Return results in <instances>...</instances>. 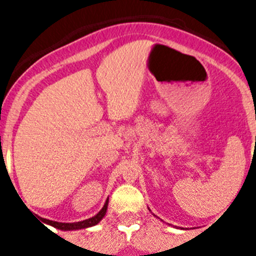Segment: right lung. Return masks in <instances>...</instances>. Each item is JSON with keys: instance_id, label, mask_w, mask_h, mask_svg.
I'll use <instances>...</instances> for the list:
<instances>
[{"instance_id": "add662e5", "label": "right lung", "mask_w": 256, "mask_h": 256, "mask_svg": "<svg viewBox=\"0 0 256 256\" xmlns=\"http://www.w3.org/2000/svg\"><path fill=\"white\" fill-rule=\"evenodd\" d=\"M108 198L106 200L105 205H104L102 209L98 212V214H96L94 216L90 219H86L83 222H78V223H58V222H52V220H46V223L51 224L52 227L58 228V230H80V228H87V227H92V226L97 224L101 219L105 216L106 214V210H108Z\"/></svg>"}]
</instances>
